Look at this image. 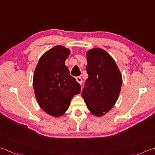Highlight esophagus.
Listing matches in <instances>:
<instances>
[{
  "instance_id": "esophagus-1",
  "label": "esophagus",
  "mask_w": 155,
  "mask_h": 155,
  "mask_svg": "<svg viewBox=\"0 0 155 155\" xmlns=\"http://www.w3.org/2000/svg\"><path fill=\"white\" fill-rule=\"evenodd\" d=\"M76 81L78 82L80 85L82 84V79L81 77H77L76 78Z\"/></svg>"
}]
</instances>
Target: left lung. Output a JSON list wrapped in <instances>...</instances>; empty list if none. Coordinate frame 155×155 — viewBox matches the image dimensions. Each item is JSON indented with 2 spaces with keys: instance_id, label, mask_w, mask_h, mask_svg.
Segmentation results:
<instances>
[{
  "instance_id": "8db88e82",
  "label": "left lung",
  "mask_w": 155,
  "mask_h": 155,
  "mask_svg": "<svg viewBox=\"0 0 155 155\" xmlns=\"http://www.w3.org/2000/svg\"><path fill=\"white\" fill-rule=\"evenodd\" d=\"M86 55L88 78L81 95L90 112L102 116L113 108L118 98L122 75L114 60L104 49H90Z\"/></svg>"
}]
</instances>
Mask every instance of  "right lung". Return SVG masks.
Returning a JSON list of instances; mask_svg holds the SVG:
<instances>
[{
	"mask_svg": "<svg viewBox=\"0 0 155 155\" xmlns=\"http://www.w3.org/2000/svg\"><path fill=\"white\" fill-rule=\"evenodd\" d=\"M70 50L61 45L53 47L41 57L34 72L33 86L39 106L54 117L64 115L81 86L69 75L65 59Z\"/></svg>",
	"mask_w": 155,
	"mask_h": 155,
	"instance_id": "right-lung-1",
	"label": "right lung"
}]
</instances>
